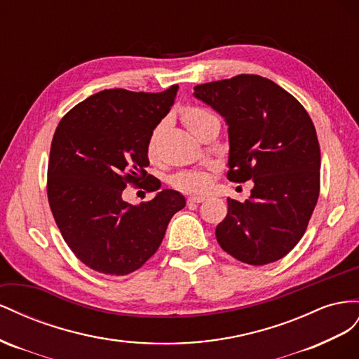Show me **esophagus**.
I'll return each mask as SVG.
<instances>
[{"label": "esophagus", "instance_id": "obj_1", "mask_svg": "<svg viewBox=\"0 0 359 359\" xmlns=\"http://www.w3.org/2000/svg\"><path fill=\"white\" fill-rule=\"evenodd\" d=\"M204 201V197H188V204L191 206V204H198V203H203Z\"/></svg>", "mask_w": 359, "mask_h": 359}]
</instances>
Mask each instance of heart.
I'll list each match as a JSON object with an SVG mask.
<instances>
[{"label": "heart", "instance_id": "obj_1", "mask_svg": "<svg viewBox=\"0 0 359 359\" xmlns=\"http://www.w3.org/2000/svg\"><path fill=\"white\" fill-rule=\"evenodd\" d=\"M212 118L215 117L210 114V112L197 107H189L182 112V121L185 123V126L188 128L191 134H194L196 137L200 134V130L204 128V125H206V123ZM161 132H162V126H158L149 137L147 149H146L149 158L156 156ZM172 185L185 192L203 194L210 188V179L203 172H180L177 176H174Z\"/></svg>", "mask_w": 359, "mask_h": 359}]
</instances>
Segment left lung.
<instances>
[{
  "label": "left lung",
  "mask_w": 359,
  "mask_h": 359,
  "mask_svg": "<svg viewBox=\"0 0 359 359\" xmlns=\"http://www.w3.org/2000/svg\"><path fill=\"white\" fill-rule=\"evenodd\" d=\"M194 96L227 123L229 180L254 182L245 203L227 198L218 243L254 266L283 259L304 236L319 198L320 147L309 112L259 75L200 84Z\"/></svg>",
  "instance_id": "8db88e82"
}]
</instances>
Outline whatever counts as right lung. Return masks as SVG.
<instances>
[{
	"instance_id": "right-lung-1",
	"label": "right lung",
	"mask_w": 359,
	"mask_h": 359,
	"mask_svg": "<svg viewBox=\"0 0 359 359\" xmlns=\"http://www.w3.org/2000/svg\"><path fill=\"white\" fill-rule=\"evenodd\" d=\"M177 90H104L58 123L49 153L48 200L61 236L90 269L117 276L140 269L158 251L172 215L185 208V197L172 189L138 206L121 198L128 185H144L150 192L161 188L146 171V149Z\"/></svg>"
}]
</instances>
